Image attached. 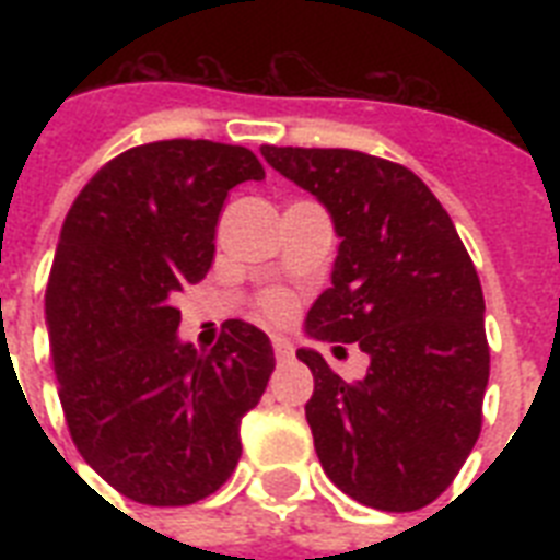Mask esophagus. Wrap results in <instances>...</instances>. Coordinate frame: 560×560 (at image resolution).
<instances>
[{
    "label": "esophagus",
    "instance_id": "34e87169",
    "mask_svg": "<svg viewBox=\"0 0 560 560\" xmlns=\"http://www.w3.org/2000/svg\"><path fill=\"white\" fill-rule=\"evenodd\" d=\"M272 351H276V360L284 363V360L293 358V342L288 337H281V334H272Z\"/></svg>",
    "mask_w": 560,
    "mask_h": 560
}]
</instances>
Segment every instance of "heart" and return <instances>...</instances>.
I'll use <instances>...</instances> for the list:
<instances>
[{"instance_id": "obj_1", "label": "heart", "mask_w": 560, "mask_h": 560, "mask_svg": "<svg viewBox=\"0 0 560 560\" xmlns=\"http://www.w3.org/2000/svg\"><path fill=\"white\" fill-rule=\"evenodd\" d=\"M261 307H264V314L270 316V319L281 323V319H288V316L293 314V299H290L288 293H281V290H272V293L264 296Z\"/></svg>"}]
</instances>
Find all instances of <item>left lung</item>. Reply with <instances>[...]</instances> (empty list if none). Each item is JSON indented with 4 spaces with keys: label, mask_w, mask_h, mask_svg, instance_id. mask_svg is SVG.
Masks as SVG:
<instances>
[{
    "label": "left lung",
    "mask_w": 560,
    "mask_h": 560,
    "mask_svg": "<svg viewBox=\"0 0 560 560\" xmlns=\"http://www.w3.org/2000/svg\"><path fill=\"white\" fill-rule=\"evenodd\" d=\"M261 156L323 202L340 237L331 288L305 319L323 342H358L363 381L346 383L314 349L305 418L334 486L381 512L433 503L468 459L488 386L486 299L435 194L404 165L342 148ZM342 349V346H337Z\"/></svg>",
    "instance_id": "8db88e82"
}]
</instances>
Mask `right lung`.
Instances as JSON below:
<instances>
[{"label": "right lung", "instance_id": "1", "mask_svg": "<svg viewBox=\"0 0 560 560\" xmlns=\"http://www.w3.org/2000/svg\"><path fill=\"white\" fill-rule=\"evenodd\" d=\"M264 179L241 144L130 148L66 214L46 325L66 424L95 474L144 505L214 494L241 459V418L261 400L270 337L229 319L218 346L179 340V290L209 272L229 191Z\"/></svg>", "mask_w": 560, "mask_h": 560}]
</instances>
